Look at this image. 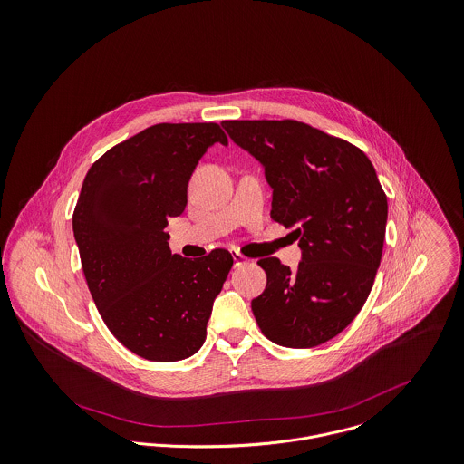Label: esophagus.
<instances>
[{
	"label": "esophagus",
	"mask_w": 464,
	"mask_h": 464,
	"mask_svg": "<svg viewBox=\"0 0 464 464\" xmlns=\"http://www.w3.org/2000/svg\"><path fill=\"white\" fill-rule=\"evenodd\" d=\"M233 261H235V266H242L249 263V257L244 256L240 251H233Z\"/></svg>",
	"instance_id": "34e87169"
}]
</instances>
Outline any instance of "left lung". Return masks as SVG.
I'll list each match as a JSON object with an SVG mask.
<instances>
[{"mask_svg":"<svg viewBox=\"0 0 464 464\" xmlns=\"http://www.w3.org/2000/svg\"><path fill=\"white\" fill-rule=\"evenodd\" d=\"M222 126L263 163L270 217L295 227L303 251L295 274L277 257L257 261L266 274L251 303L257 325L283 347L325 343L360 313L382 256L388 201L375 169L354 144L294 119Z\"/></svg>","mask_w":464,"mask_h":464,"instance_id":"obj_1","label":"left lung"}]
</instances>
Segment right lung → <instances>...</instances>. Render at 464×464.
I'll return each mask as SVG.
<instances>
[{
	"label": "right lung",
	"instance_id": "right-lung-1",
	"mask_svg": "<svg viewBox=\"0 0 464 464\" xmlns=\"http://www.w3.org/2000/svg\"><path fill=\"white\" fill-rule=\"evenodd\" d=\"M217 122H161L108 150L89 169L72 213L82 268L110 333L150 361L185 360L207 340L215 297L233 266L226 249L172 255L163 231L187 207L190 176Z\"/></svg>",
	"mask_w": 464,
	"mask_h": 464
}]
</instances>
